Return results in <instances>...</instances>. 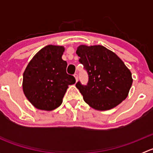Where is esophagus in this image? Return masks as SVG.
I'll use <instances>...</instances> for the list:
<instances>
[{
	"mask_svg": "<svg viewBox=\"0 0 153 153\" xmlns=\"http://www.w3.org/2000/svg\"><path fill=\"white\" fill-rule=\"evenodd\" d=\"M74 77H75V80H76V81H78V74H77V73H75V74H74Z\"/></svg>",
	"mask_w": 153,
	"mask_h": 153,
	"instance_id": "1",
	"label": "esophagus"
}]
</instances>
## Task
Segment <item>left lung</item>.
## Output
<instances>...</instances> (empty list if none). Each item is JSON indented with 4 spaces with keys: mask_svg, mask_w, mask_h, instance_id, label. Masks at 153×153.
I'll use <instances>...</instances> for the list:
<instances>
[{
    "mask_svg": "<svg viewBox=\"0 0 153 153\" xmlns=\"http://www.w3.org/2000/svg\"><path fill=\"white\" fill-rule=\"evenodd\" d=\"M76 53L88 75V82L75 84L84 101L97 110H108L127 97L132 74L119 57L103 46H79Z\"/></svg>",
    "mask_w": 153,
    "mask_h": 153,
    "instance_id": "8db88e82",
    "label": "left lung"
}]
</instances>
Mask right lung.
<instances>
[{
	"mask_svg": "<svg viewBox=\"0 0 153 153\" xmlns=\"http://www.w3.org/2000/svg\"><path fill=\"white\" fill-rule=\"evenodd\" d=\"M64 48L48 45L41 49L27 65L23 76V90L34 106L51 111L62 104L68 86L75 83L67 73V61L61 58Z\"/></svg>",
	"mask_w": 153,
	"mask_h": 153,
	"instance_id": "add662e5",
	"label": "right lung"
}]
</instances>
